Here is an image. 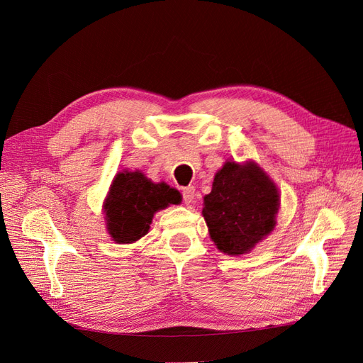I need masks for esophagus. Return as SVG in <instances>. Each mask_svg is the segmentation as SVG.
<instances>
[{
    "mask_svg": "<svg viewBox=\"0 0 363 363\" xmlns=\"http://www.w3.org/2000/svg\"><path fill=\"white\" fill-rule=\"evenodd\" d=\"M194 195H195V189L194 186H188V188H183L182 191V196L184 204H191L194 201Z\"/></svg>",
    "mask_w": 363,
    "mask_h": 363,
    "instance_id": "1",
    "label": "esophagus"
}]
</instances>
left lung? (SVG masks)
Masks as SVG:
<instances>
[{
    "mask_svg": "<svg viewBox=\"0 0 363 363\" xmlns=\"http://www.w3.org/2000/svg\"><path fill=\"white\" fill-rule=\"evenodd\" d=\"M279 204L276 184L257 164L225 162L204 196L203 216L215 245L236 256L272 232Z\"/></svg>",
    "mask_w": 363,
    "mask_h": 363,
    "instance_id": "8db88e82",
    "label": "left lung"
}]
</instances>
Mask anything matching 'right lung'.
Masks as SVG:
<instances>
[{
  "label": "right lung",
  "instance_id": "1",
  "mask_svg": "<svg viewBox=\"0 0 363 363\" xmlns=\"http://www.w3.org/2000/svg\"><path fill=\"white\" fill-rule=\"evenodd\" d=\"M179 201L167 183H152L139 171L119 172L104 204L108 233L119 244L135 242L148 233L152 215Z\"/></svg>",
  "mask_w": 363,
  "mask_h": 363
}]
</instances>
